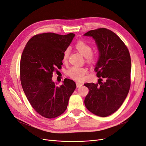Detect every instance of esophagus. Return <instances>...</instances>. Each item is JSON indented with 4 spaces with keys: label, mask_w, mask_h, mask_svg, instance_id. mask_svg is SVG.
<instances>
[{
    "label": "esophagus",
    "mask_w": 146,
    "mask_h": 146,
    "mask_svg": "<svg viewBox=\"0 0 146 146\" xmlns=\"http://www.w3.org/2000/svg\"><path fill=\"white\" fill-rule=\"evenodd\" d=\"M76 84L77 88H80L81 86H83V84H82L81 83H79V82H76Z\"/></svg>",
    "instance_id": "obj_1"
}]
</instances>
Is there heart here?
I'll use <instances>...</instances> for the list:
<instances>
[{"instance_id": "obj_1", "label": "heart", "mask_w": 146, "mask_h": 146, "mask_svg": "<svg viewBox=\"0 0 146 146\" xmlns=\"http://www.w3.org/2000/svg\"><path fill=\"white\" fill-rule=\"evenodd\" d=\"M76 49L79 51L80 53L86 57L87 62L89 63H93L96 60L95 55L92 53V47L89 44L84 41L80 40L76 42L75 45ZM70 54L69 48H66L63 55L62 60L63 62H66ZM87 69L78 66H73L67 71L68 75L72 78V79L76 81H81L83 79V77L87 73Z\"/></svg>"}]
</instances>
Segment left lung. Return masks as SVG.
<instances>
[{
  "mask_svg": "<svg viewBox=\"0 0 146 146\" xmlns=\"http://www.w3.org/2000/svg\"><path fill=\"white\" fill-rule=\"evenodd\" d=\"M84 36L92 37L98 47L99 58L94 70L99 78L98 83L84 84L89 91L84 104L92 113L106 117L121 107L128 94L131 69L129 52L121 39L106 28L89 31Z\"/></svg>",
  "mask_w": 146,
  "mask_h": 146,
  "instance_id": "8db88e82",
  "label": "left lung"
}]
</instances>
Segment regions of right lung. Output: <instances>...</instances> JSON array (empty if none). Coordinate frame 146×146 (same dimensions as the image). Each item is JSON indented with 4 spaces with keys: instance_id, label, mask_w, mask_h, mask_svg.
<instances>
[{
    "instance_id": "right-lung-1",
    "label": "right lung",
    "mask_w": 146,
    "mask_h": 146,
    "mask_svg": "<svg viewBox=\"0 0 146 146\" xmlns=\"http://www.w3.org/2000/svg\"><path fill=\"white\" fill-rule=\"evenodd\" d=\"M74 34L47 33L29 39L20 60V80L23 91L36 112L47 118L57 117L68 106L76 84L64 80L60 86L52 81L53 73L62 65V57Z\"/></svg>"
}]
</instances>
